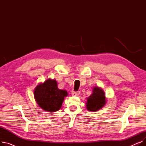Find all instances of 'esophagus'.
Instances as JSON below:
<instances>
[{"label":"esophagus","mask_w":146,"mask_h":146,"mask_svg":"<svg viewBox=\"0 0 146 146\" xmlns=\"http://www.w3.org/2000/svg\"><path fill=\"white\" fill-rule=\"evenodd\" d=\"M79 94H80V92H79V91H78V92H73L72 93V96H78Z\"/></svg>","instance_id":"obj_1"}]
</instances>
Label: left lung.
<instances>
[{
  "instance_id": "obj_1",
  "label": "left lung",
  "mask_w": 146,
  "mask_h": 146,
  "mask_svg": "<svg viewBox=\"0 0 146 146\" xmlns=\"http://www.w3.org/2000/svg\"><path fill=\"white\" fill-rule=\"evenodd\" d=\"M106 100L104 91L99 87H95L92 94L87 98L86 108L89 111H97L106 104Z\"/></svg>"
}]
</instances>
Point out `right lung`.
<instances>
[{
  "label": "right lung",
  "instance_id": "obj_1",
  "mask_svg": "<svg viewBox=\"0 0 146 146\" xmlns=\"http://www.w3.org/2000/svg\"><path fill=\"white\" fill-rule=\"evenodd\" d=\"M34 92L38 105L41 108L48 112L58 111L62 106L64 97L68 95L66 90L57 88L56 80L51 79L38 85Z\"/></svg>",
  "mask_w": 146,
  "mask_h": 146
}]
</instances>
